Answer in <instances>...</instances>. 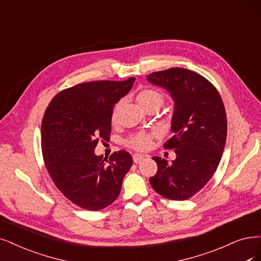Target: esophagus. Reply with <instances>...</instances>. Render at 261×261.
<instances>
[{
    "instance_id": "1",
    "label": "esophagus",
    "mask_w": 261,
    "mask_h": 261,
    "mask_svg": "<svg viewBox=\"0 0 261 261\" xmlns=\"http://www.w3.org/2000/svg\"><path fill=\"white\" fill-rule=\"evenodd\" d=\"M146 157H147V156L140 155V153H134V155H133V162H134V163H140L141 161H143Z\"/></svg>"
}]
</instances>
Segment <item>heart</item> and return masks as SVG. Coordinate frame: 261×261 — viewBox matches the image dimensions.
<instances>
[{"mask_svg": "<svg viewBox=\"0 0 261 261\" xmlns=\"http://www.w3.org/2000/svg\"><path fill=\"white\" fill-rule=\"evenodd\" d=\"M137 102L143 111H147L149 109H160L165 103V94L156 89H144L140 91L137 95ZM118 111V105L116 106L113 112L112 119L115 120L116 114ZM155 133L139 132L132 134L124 141L125 146L133 148L136 150H146L151 144V140L155 138Z\"/></svg>", "mask_w": 261, "mask_h": 261, "instance_id": "heart-1", "label": "heart"}]
</instances>
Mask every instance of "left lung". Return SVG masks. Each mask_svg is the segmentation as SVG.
Instances as JSON below:
<instances>
[{
  "label": "left lung",
  "mask_w": 261,
  "mask_h": 261,
  "mask_svg": "<svg viewBox=\"0 0 261 261\" xmlns=\"http://www.w3.org/2000/svg\"><path fill=\"white\" fill-rule=\"evenodd\" d=\"M147 81L169 91L174 101L171 130L165 147L176 159L153 157L158 171L151 187L170 200H187L203 188L215 173L227 139V116L217 89L200 74L181 67L153 72Z\"/></svg>",
  "instance_id": "left-lung-1"
}]
</instances>
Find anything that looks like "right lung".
I'll use <instances>...</instances> for the list:
<instances>
[{
    "label": "right lung",
    "mask_w": 261,
    "mask_h": 261,
    "mask_svg": "<svg viewBox=\"0 0 261 261\" xmlns=\"http://www.w3.org/2000/svg\"><path fill=\"white\" fill-rule=\"evenodd\" d=\"M134 81L79 84L58 93L45 111L41 144L46 169L64 197L82 208L112 204L132 166L128 151H116L108 161L94 148L99 140H110L114 105Z\"/></svg>",
    "instance_id": "1"
}]
</instances>
